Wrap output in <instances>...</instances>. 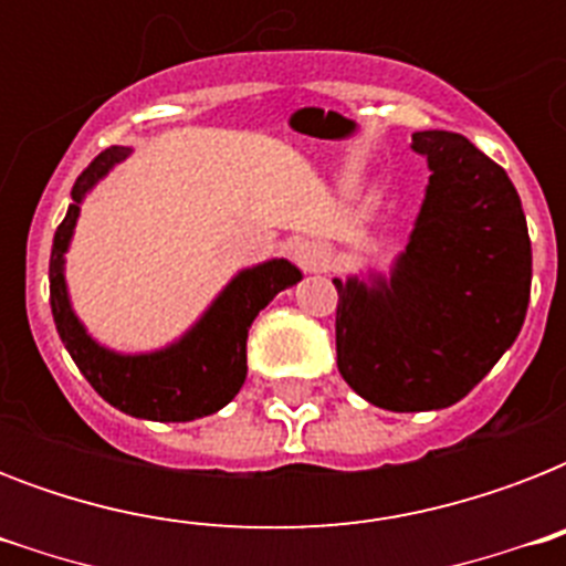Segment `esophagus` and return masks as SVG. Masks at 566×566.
<instances>
[{
    "label": "esophagus",
    "instance_id": "34e87169",
    "mask_svg": "<svg viewBox=\"0 0 566 566\" xmlns=\"http://www.w3.org/2000/svg\"><path fill=\"white\" fill-rule=\"evenodd\" d=\"M293 258H296V264L305 270V273H323L332 266V258L335 252L326 247V243H319V240H302L293 247Z\"/></svg>",
    "mask_w": 566,
    "mask_h": 566
}]
</instances>
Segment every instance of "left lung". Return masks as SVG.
Listing matches in <instances>:
<instances>
[{
  "label": "left lung",
  "instance_id": "obj_1",
  "mask_svg": "<svg viewBox=\"0 0 566 566\" xmlns=\"http://www.w3.org/2000/svg\"><path fill=\"white\" fill-rule=\"evenodd\" d=\"M429 185L390 273L332 279L337 370L385 411L464 399L517 340L532 240L509 172L455 132H413Z\"/></svg>",
  "mask_w": 566,
  "mask_h": 566
}]
</instances>
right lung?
Segmentation results:
<instances>
[{
  "label": "right lung",
  "mask_w": 566,
  "mask_h": 566,
  "mask_svg": "<svg viewBox=\"0 0 566 566\" xmlns=\"http://www.w3.org/2000/svg\"><path fill=\"white\" fill-rule=\"evenodd\" d=\"M128 155V146H111L75 179L73 205L57 226L49 255V305L66 353L105 402L137 420L190 422L217 413L238 396L247 381L249 326L258 311L300 282L302 273L287 258H270L240 270L179 340L153 353H117L102 346L73 311L64 264L84 196Z\"/></svg>",
  "instance_id": "add662e5"
}]
</instances>
